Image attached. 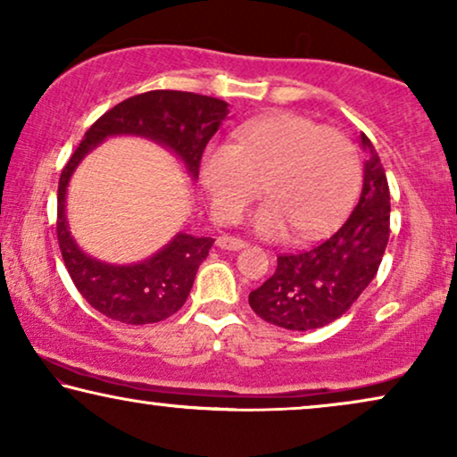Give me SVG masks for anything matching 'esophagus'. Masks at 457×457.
<instances>
[{"label": "esophagus", "instance_id": "1", "mask_svg": "<svg viewBox=\"0 0 457 457\" xmlns=\"http://www.w3.org/2000/svg\"><path fill=\"white\" fill-rule=\"evenodd\" d=\"M217 246L223 248V251H240V248L246 246V242L242 238H236V236L223 234L217 238Z\"/></svg>", "mask_w": 457, "mask_h": 457}]
</instances>
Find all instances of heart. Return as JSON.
<instances>
[{
    "label": "heart",
    "instance_id": "b5f03b06",
    "mask_svg": "<svg viewBox=\"0 0 457 457\" xmlns=\"http://www.w3.org/2000/svg\"><path fill=\"white\" fill-rule=\"evenodd\" d=\"M200 178L219 221H238L261 194L254 229L282 238L295 228L301 238L330 229L360 187L357 148L343 131L296 112L254 119L236 131V144H211Z\"/></svg>",
    "mask_w": 457,
    "mask_h": 457
}]
</instances>
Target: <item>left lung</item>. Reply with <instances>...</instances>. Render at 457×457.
<instances>
[{
	"mask_svg": "<svg viewBox=\"0 0 457 457\" xmlns=\"http://www.w3.org/2000/svg\"><path fill=\"white\" fill-rule=\"evenodd\" d=\"M361 144L370 161L355 209L321 245L279 254L276 273L248 295V305L261 320L286 330H315L349 312L374 279L391 234V194L366 133Z\"/></svg>",
	"mask_w": 457,
	"mask_h": 457,
	"instance_id": "1",
	"label": "left lung"
}]
</instances>
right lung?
Wrapping results in <instances>:
<instances>
[{
	"instance_id": "obj_1",
	"label": "right lung",
	"mask_w": 457,
	"mask_h": 457,
	"mask_svg": "<svg viewBox=\"0 0 457 457\" xmlns=\"http://www.w3.org/2000/svg\"><path fill=\"white\" fill-rule=\"evenodd\" d=\"M228 117L219 97L192 91L154 89L120 102L85 131L79 148L66 162L58 181L56 234L72 284L96 312L131 326L156 324L184 307L194 278L209 257L212 238L178 234L154 257L136 265H106L75 245L64 215L66 186L81 158L111 136H144L173 150L192 178H198L200 158Z\"/></svg>"
}]
</instances>
